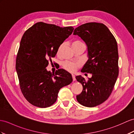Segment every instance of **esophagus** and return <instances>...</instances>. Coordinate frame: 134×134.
Listing matches in <instances>:
<instances>
[{"label": "esophagus", "mask_w": 134, "mask_h": 134, "mask_svg": "<svg viewBox=\"0 0 134 134\" xmlns=\"http://www.w3.org/2000/svg\"><path fill=\"white\" fill-rule=\"evenodd\" d=\"M71 76H72V78H73V81H74L75 80H76V77H75V76L74 74H72L71 75Z\"/></svg>", "instance_id": "1"}]
</instances>
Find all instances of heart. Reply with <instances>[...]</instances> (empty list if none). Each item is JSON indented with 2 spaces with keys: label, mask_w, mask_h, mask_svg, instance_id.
Instances as JSON below:
<instances>
[{
  "label": "heart",
  "mask_w": 134,
  "mask_h": 134,
  "mask_svg": "<svg viewBox=\"0 0 134 134\" xmlns=\"http://www.w3.org/2000/svg\"><path fill=\"white\" fill-rule=\"evenodd\" d=\"M85 45L83 42H82L78 40H75L73 41L72 42H71V46L75 50L76 49H77L78 47H79L81 45ZM63 48V44H61L60 45V47H58L57 53L58 55H60L62 49ZM81 66V64L79 63V62H65L63 64V68L64 69L69 71V72L73 73L74 71H76V70L78 69V68Z\"/></svg>",
  "instance_id": "heart-1"
}]
</instances>
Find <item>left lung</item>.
Returning a JSON list of instances; mask_svg holds the SVG:
<instances>
[{"label":"left lung","mask_w":134,"mask_h":134,"mask_svg":"<svg viewBox=\"0 0 134 134\" xmlns=\"http://www.w3.org/2000/svg\"><path fill=\"white\" fill-rule=\"evenodd\" d=\"M87 47L88 59L81 71L92 74L88 80L76 76L83 86L77 96L81 105L93 107L100 105L111 94L119 74L118 45L106 26L99 23H87L74 29Z\"/></svg>","instance_id":"obj_1"}]
</instances>
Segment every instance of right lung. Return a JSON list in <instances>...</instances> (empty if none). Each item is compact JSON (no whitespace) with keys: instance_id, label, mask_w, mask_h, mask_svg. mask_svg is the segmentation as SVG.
Instances as JSON below:
<instances>
[{"instance_id":"obj_1","label":"right lung","mask_w":134,"mask_h":134,"mask_svg":"<svg viewBox=\"0 0 134 134\" xmlns=\"http://www.w3.org/2000/svg\"><path fill=\"white\" fill-rule=\"evenodd\" d=\"M72 27H60L38 22L25 32L16 60L19 85L25 98L41 108L52 106L63 87L73 81L71 74L60 69L55 73L46 68L60 45L72 34Z\"/></svg>"}]
</instances>
